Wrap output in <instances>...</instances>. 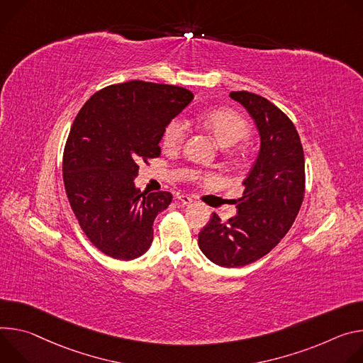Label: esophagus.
Wrapping results in <instances>:
<instances>
[{"label":"esophagus","instance_id":"1","mask_svg":"<svg viewBox=\"0 0 363 363\" xmlns=\"http://www.w3.org/2000/svg\"><path fill=\"white\" fill-rule=\"evenodd\" d=\"M176 200H177L179 205H183V206H189L193 202V200L189 196H184V194H177Z\"/></svg>","mask_w":363,"mask_h":363}]
</instances>
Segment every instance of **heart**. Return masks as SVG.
I'll use <instances>...</instances> for the list:
<instances>
[{"mask_svg": "<svg viewBox=\"0 0 363 363\" xmlns=\"http://www.w3.org/2000/svg\"><path fill=\"white\" fill-rule=\"evenodd\" d=\"M203 125L213 134V137L222 147H232L240 141H244L251 134L248 121L239 113L225 108L208 111L203 115ZM186 135V121L177 118L173 119L166 127L161 143H163V147L167 151H176L184 144Z\"/></svg>", "mask_w": 363, "mask_h": 363, "instance_id": "heart-1", "label": "heart"}]
</instances>
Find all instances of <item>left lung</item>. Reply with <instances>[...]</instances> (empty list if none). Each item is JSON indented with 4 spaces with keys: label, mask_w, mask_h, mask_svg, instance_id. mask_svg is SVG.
Listing matches in <instances>:
<instances>
[{
    "label": "left lung",
    "mask_w": 363,
    "mask_h": 363,
    "mask_svg": "<svg viewBox=\"0 0 363 363\" xmlns=\"http://www.w3.org/2000/svg\"><path fill=\"white\" fill-rule=\"evenodd\" d=\"M230 98L255 121L261 150L242 183L238 215L222 222L213 213L199 233V248L226 268L255 262L275 248L294 223L306 191L304 152L291 119L257 94L238 91Z\"/></svg>",
    "instance_id": "1"
}]
</instances>
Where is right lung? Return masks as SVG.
Here are the masks:
<instances>
[{
	"label": "right lung",
	"instance_id": "right-lung-1",
	"mask_svg": "<svg viewBox=\"0 0 363 363\" xmlns=\"http://www.w3.org/2000/svg\"><path fill=\"white\" fill-rule=\"evenodd\" d=\"M184 88L131 80L94 94L76 115L63 151V183L88 239L105 255L130 261L152 242L155 216L170 191H140L141 163L160 157L158 143L191 102Z\"/></svg>",
	"mask_w": 363,
	"mask_h": 363
}]
</instances>
